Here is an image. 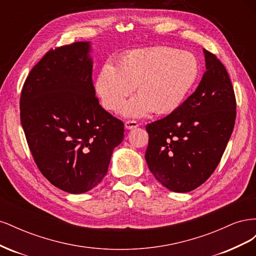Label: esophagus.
<instances>
[{
  "instance_id": "obj_1",
  "label": "esophagus",
  "mask_w": 256,
  "mask_h": 256,
  "mask_svg": "<svg viewBox=\"0 0 256 256\" xmlns=\"http://www.w3.org/2000/svg\"><path fill=\"white\" fill-rule=\"evenodd\" d=\"M138 126V122L136 120H127V122H125L126 129H134V128H136Z\"/></svg>"
}]
</instances>
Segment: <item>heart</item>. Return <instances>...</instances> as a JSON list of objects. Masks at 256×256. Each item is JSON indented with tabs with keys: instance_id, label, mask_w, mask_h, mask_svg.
Here are the masks:
<instances>
[{
	"instance_id": "obj_1",
	"label": "heart",
	"mask_w": 256,
	"mask_h": 256,
	"mask_svg": "<svg viewBox=\"0 0 256 256\" xmlns=\"http://www.w3.org/2000/svg\"><path fill=\"white\" fill-rule=\"evenodd\" d=\"M200 74V64L194 54L159 46L125 53L115 68L104 66L96 90L109 111H120L136 88L138 96L125 104L124 114L134 118L150 111L168 114L184 102Z\"/></svg>"
}]
</instances>
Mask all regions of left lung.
<instances>
[{"label": "left lung", "mask_w": 256, "mask_h": 256, "mask_svg": "<svg viewBox=\"0 0 256 256\" xmlns=\"http://www.w3.org/2000/svg\"><path fill=\"white\" fill-rule=\"evenodd\" d=\"M206 72L196 92L177 110L147 124L145 159L168 190L189 192L214 172L236 120V98L226 68L204 49Z\"/></svg>", "instance_id": "left-lung-1"}]
</instances>
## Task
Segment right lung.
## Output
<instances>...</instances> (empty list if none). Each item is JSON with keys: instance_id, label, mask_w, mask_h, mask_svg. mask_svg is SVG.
<instances>
[{"instance_id": "1", "label": "right lung", "mask_w": 256, "mask_h": 256, "mask_svg": "<svg viewBox=\"0 0 256 256\" xmlns=\"http://www.w3.org/2000/svg\"><path fill=\"white\" fill-rule=\"evenodd\" d=\"M90 42L49 50L23 84L20 120L42 174L58 189L83 193L108 172L124 122L99 104Z\"/></svg>"}]
</instances>
